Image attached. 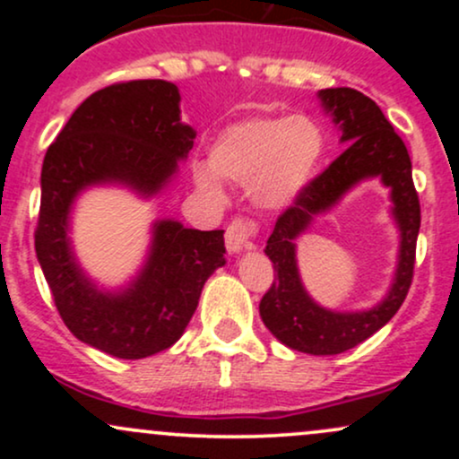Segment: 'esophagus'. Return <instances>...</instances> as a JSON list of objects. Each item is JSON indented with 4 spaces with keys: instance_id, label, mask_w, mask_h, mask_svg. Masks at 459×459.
Here are the masks:
<instances>
[{
    "instance_id": "34e87169",
    "label": "esophagus",
    "mask_w": 459,
    "mask_h": 459,
    "mask_svg": "<svg viewBox=\"0 0 459 459\" xmlns=\"http://www.w3.org/2000/svg\"><path fill=\"white\" fill-rule=\"evenodd\" d=\"M256 226L246 220H233L229 229H226V247L230 255H239L241 250H247L252 246V237H255Z\"/></svg>"
}]
</instances>
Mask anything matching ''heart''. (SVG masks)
Here are the masks:
<instances>
[{
	"label": "heart",
	"instance_id": "1",
	"mask_svg": "<svg viewBox=\"0 0 459 459\" xmlns=\"http://www.w3.org/2000/svg\"><path fill=\"white\" fill-rule=\"evenodd\" d=\"M325 157V135L308 116H255L239 120L209 146V166L194 170V187L224 203V181L250 186L259 207H289L307 192Z\"/></svg>",
	"mask_w": 459,
	"mask_h": 459
}]
</instances>
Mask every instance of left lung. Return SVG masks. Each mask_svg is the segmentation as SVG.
<instances>
[{
	"mask_svg": "<svg viewBox=\"0 0 459 459\" xmlns=\"http://www.w3.org/2000/svg\"><path fill=\"white\" fill-rule=\"evenodd\" d=\"M317 97L324 112L339 129L341 144L347 149L310 183L307 192L273 226L265 246V255L273 263V284L263 296L259 313L265 328L289 350L334 356L376 334L403 304L412 282L420 207L408 149L376 101L354 88H325ZM371 178H380L392 192V217L400 230L394 282L387 296L371 309H325L315 303L303 287L295 241L315 217L329 212L345 193Z\"/></svg>",
	"mask_w": 459,
	"mask_h": 459,
	"instance_id": "1",
	"label": "left lung"
}]
</instances>
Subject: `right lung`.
<instances>
[{
  "label": "right lung",
  "mask_w": 459,
  "mask_h": 459,
  "mask_svg": "<svg viewBox=\"0 0 459 459\" xmlns=\"http://www.w3.org/2000/svg\"><path fill=\"white\" fill-rule=\"evenodd\" d=\"M172 82L138 79L91 94L47 149L34 246L66 328L105 354L138 360L175 345L200 293L226 259L224 230L155 220L144 263L129 282L99 287L71 239L73 207L92 187H125L149 200L175 181L196 131L181 120Z\"/></svg>",
  "instance_id": "right-lung-1"
}]
</instances>
